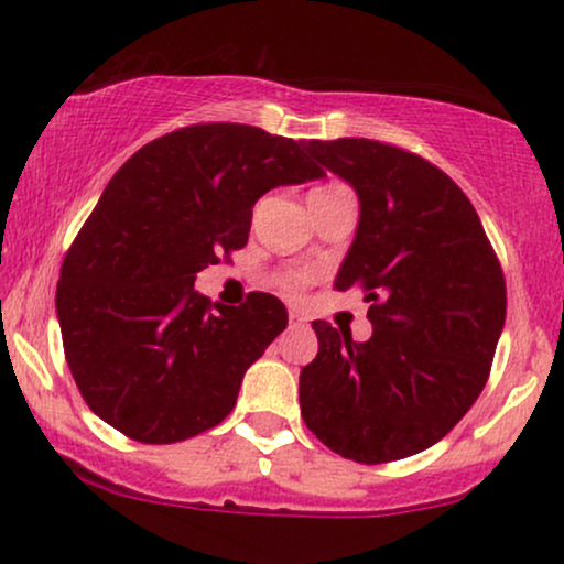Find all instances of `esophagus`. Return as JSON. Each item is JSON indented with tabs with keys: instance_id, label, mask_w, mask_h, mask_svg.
Returning <instances> with one entry per match:
<instances>
[{
	"instance_id": "1",
	"label": "esophagus",
	"mask_w": 564,
	"mask_h": 564,
	"mask_svg": "<svg viewBox=\"0 0 564 564\" xmlns=\"http://www.w3.org/2000/svg\"><path fill=\"white\" fill-rule=\"evenodd\" d=\"M289 323H291V326H304L307 318H304L300 310H289Z\"/></svg>"
}]
</instances>
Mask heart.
I'll return each mask as SVG.
<instances>
[{
    "label": "heart",
    "mask_w": 564,
    "mask_h": 564,
    "mask_svg": "<svg viewBox=\"0 0 564 564\" xmlns=\"http://www.w3.org/2000/svg\"><path fill=\"white\" fill-rule=\"evenodd\" d=\"M347 193L352 191H349L345 183H323L307 193V204H321V200L347 196ZM307 281H310V273H304V270H291V273L281 275V286L283 291H289V294H300V291L307 286Z\"/></svg>",
    "instance_id": "obj_1"
}]
</instances>
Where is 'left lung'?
<instances>
[{"label": "left lung", "mask_w": 564, "mask_h": 564, "mask_svg": "<svg viewBox=\"0 0 564 564\" xmlns=\"http://www.w3.org/2000/svg\"><path fill=\"white\" fill-rule=\"evenodd\" d=\"M304 148L358 193L334 289H364L373 334L352 341L313 321L302 419L339 456L398 462L443 440L480 398L507 318L501 264L475 206L430 161L364 138Z\"/></svg>", "instance_id": "8db88e82"}]
</instances>
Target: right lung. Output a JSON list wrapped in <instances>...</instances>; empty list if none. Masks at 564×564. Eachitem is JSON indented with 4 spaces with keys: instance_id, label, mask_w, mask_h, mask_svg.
<instances>
[{
    "instance_id": "add662e5",
    "label": "right lung",
    "mask_w": 564,
    "mask_h": 564,
    "mask_svg": "<svg viewBox=\"0 0 564 564\" xmlns=\"http://www.w3.org/2000/svg\"><path fill=\"white\" fill-rule=\"evenodd\" d=\"M318 177L304 142L249 124L177 129L113 174L55 294L68 368L95 416L151 445L228 416L289 313L262 291L215 311L193 283L246 246L257 198Z\"/></svg>"
}]
</instances>
